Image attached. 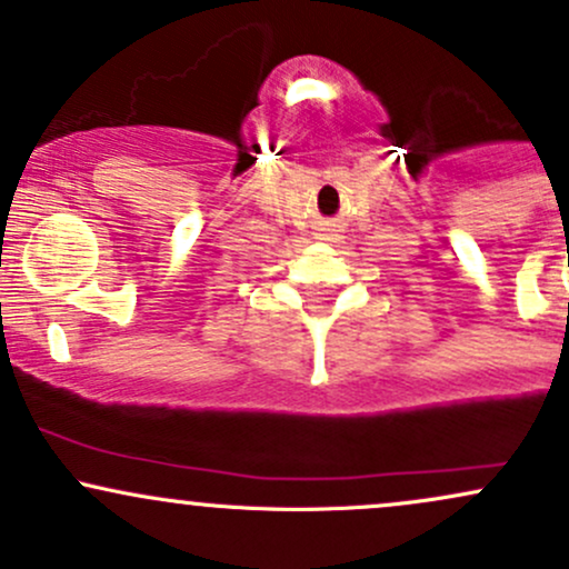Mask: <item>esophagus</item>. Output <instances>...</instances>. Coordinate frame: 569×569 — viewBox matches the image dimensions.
Returning <instances> with one entry per match:
<instances>
[{"label": "esophagus", "instance_id": "34e87169", "mask_svg": "<svg viewBox=\"0 0 569 569\" xmlns=\"http://www.w3.org/2000/svg\"><path fill=\"white\" fill-rule=\"evenodd\" d=\"M329 232H331V230H321V234H318V238H321V240H329Z\"/></svg>", "mask_w": 569, "mask_h": 569}]
</instances>
